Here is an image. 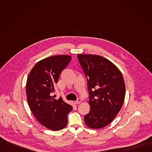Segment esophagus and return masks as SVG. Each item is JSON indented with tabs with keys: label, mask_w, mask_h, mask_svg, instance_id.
<instances>
[{
	"label": "esophagus",
	"mask_w": 152,
	"mask_h": 152,
	"mask_svg": "<svg viewBox=\"0 0 152 152\" xmlns=\"http://www.w3.org/2000/svg\"><path fill=\"white\" fill-rule=\"evenodd\" d=\"M81 102H82L81 99L79 98V99H77V100H76V101L75 102V104H79L80 103H81Z\"/></svg>",
	"instance_id": "esophagus-1"
}]
</instances>
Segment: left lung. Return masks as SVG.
Listing matches in <instances>:
<instances>
[{"mask_svg":"<svg viewBox=\"0 0 152 152\" xmlns=\"http://www.w3.org/2000/svg\"><path fill=\"white\" fill-rule=\"evenodd\" d=\"M87 80L90 111L84 116L86 125L100 129L109 124L122 107L125 83L119 69L108 59L94 55H77Z\"/></svg>","mask_w":152,"mask_h":152,"instance_id":"8db88e82","label":"left lung"}]
</instances>
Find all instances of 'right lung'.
<instances>
[{"mask_svg": "<svg viewBox=\"0 0 152 152\" xmlns=\"http://www.w3.org/2000/svg\"><path fill=\"white\" fill-rule=\"evenodd\" d=\"M72 60L69 55H56L38 62L29 74L26 96L30 109L37 120L52 131H59L67 126V115L72 106L52 93L62 71Z\"/></svg>", "mask_w": 152, "mask_h": 152, "instance_id": "obj_1", "label": "right lung"}]
</instances>
